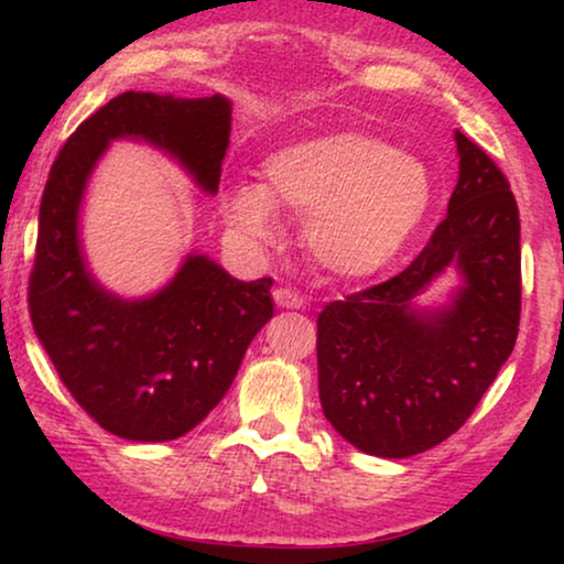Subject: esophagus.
<instances>
[{
	"instance_id": "esophagus-1",
	"label": "esophagus",
	"mask_w": 564,
	"mask_h": 564,
	"mask_svg": "<svg viewBox=\"0 0 564 564\" xmlns=\"http://www.w3.org/2000/svg\"><path fill=\"white\" fill-rule=\"evenodd\" d=\"M274 303L276 307H284V311H300V307H303V297H300L295 290L280 288L274 290Z\"/></svg>"
}]
</instances>
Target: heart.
Here are the masks:
<instances>
[{
	"label": "heart",
	"mask_w": 564,
	"mask_h": 564,
	"mask_svg": "<svg viewBox=\"0 0 564 564\" xmlns=\"http://www.w3.org/2000/svg\"><path fill=\"white\" fill-rule=\"evenodd\" d=\"M434 199L429 169L367 133H328L282 145L261 184H236L226 218L257 249L282 241L276 213L303 223L313 259L330 274L369 276L411 243Z\"/></svg>",
	"instance_id": "obj_1"
}]
</instances>
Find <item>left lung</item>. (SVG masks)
Wrapping results in <instances>:
<instances>
[{"mask_svg": "<svg viewBox=\"0 0 564 564\" xmlns=\"http://www.w3.org/2000/svg\"><path fill=\"white\" fill-rule=\"evenodd\" d=\"M459 180L413 264L318 315L323 415L359 452L413 457L449 438L511 357L521 315V223L508 180L454 133ZM446 271L442 306L417 297Z\"/></svg>", "mask_w": 564, "mask_h": 564, "instance_id": "1", "label": "left lung"}]
</instances>
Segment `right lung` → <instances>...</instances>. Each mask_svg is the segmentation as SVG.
Here are the masks:
<instances>
[{
  "label": "right lung",
  "instance_id": "1",
  "mask_svg": "<svg viewBox=\"0 0 564 564\" xmlns=\"http://www.w3.org/2000/svg\"><path fill=\"white\" fill-rule=\"evenodd\" d=\"M228 135V97L122 91L76 128L45 182L30 318L76 403L128 442H172L220 403L274 315L272 280L241 282L205 253H187L153 295H115L84 257V192L112 141H141L215 195Z\"/></svg>",
  "mask_w": 564,
  "mask_h": 564
}]
</instances>
